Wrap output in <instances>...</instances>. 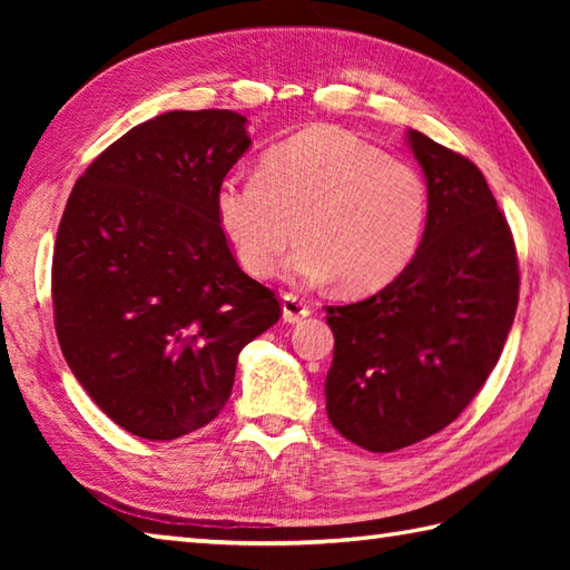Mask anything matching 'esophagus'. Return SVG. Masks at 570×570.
Returning a JSON list of instances; mask_svg holds the SVG:
<instances>
[{
  "instance_id": "esophagus-1",
  "label": "esophagus",
  "mask_w": 570,
  "mask_h": 570,
  "mask_svg": "<svg viewBox=\"0 0 570 570\" xmlns=\"http://www.w3.org/2000/svg\"><path fill=\"white\" fill-rule=\"evenodd\" d=\"M308 306L304 304V298H298L296 294H284L282 296V318L284 323H301L308 316Z\"/></svg>"
}]
</instances>
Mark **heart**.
Masks as SVG:
<instances>
[{
	"instance_id": "heart-1",
	"label": "heart",
	"mask_w": 570,
	"mask_h": 570,
	"mask_svg": "<svg viewBox=\"0 0 570 570\" xmlns=\"http://www.w3.org/2000/svg\"><path fill=\"white\" fill-rule=\"evenodd\" d=\"M429 215L423 178L404 161L335 127H308L262 156L257 176H225L215 220L242 269L274 274L298 237L286 272L372 294L414 259ZM297 229H293V225Z\"/></svg>"
}]
</instances>
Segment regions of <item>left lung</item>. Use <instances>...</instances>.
<instances>
[{
  "instance_id": "8db88e82",
  "label": "left lung",
  "mask_w": 570,
  "mask_h": 570,
  "mask_svg": "<svg viewBox=\"0 0 570 570\" xmlns=\"http://www.w3.org/2000/svg\"><path fill=\"white\" fill-rule=\"evenodd\" d=\"M429 215L406 269L382 292L328 306L335 335L325 409L372 453L453 423L498 365L519 301L514 239L480 168L416 129Z\"/></svg>"
}]
</instances>
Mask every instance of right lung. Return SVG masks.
I'll use <instances>...</instances> for the list:
<instances>
[{"label":"right lung","mask_w":570,"mask_h":570,"mask_svg":"<svg viewBox=\"0 0 570 570\" xmlns=\"http://www.w3.org/2000/svg\"><path fill=\"white\" fill-rule=\"evenodd\" d=\"M249 144L247 117L233 110L159 115L88 166L60 217V350L92 402L139 439L210 423L242 347L282 316L215 220V188Z\"/></svg>","instance_id":"obj_1"}]
</instances>
